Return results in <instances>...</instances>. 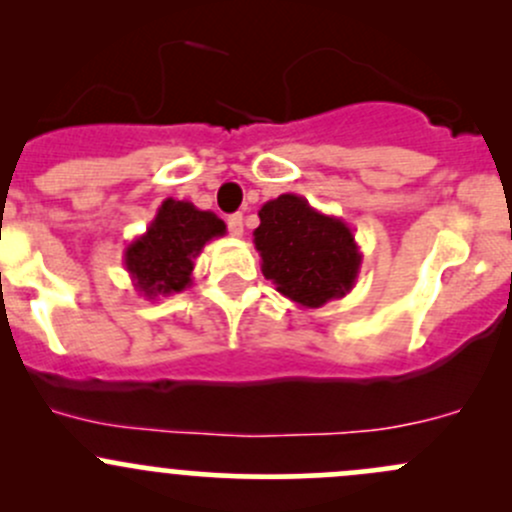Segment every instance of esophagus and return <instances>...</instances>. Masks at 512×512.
Wrapping results in <instances>:
<instances>
[{
    "label": "esophagus",
    "instance_id": "esophagus-1",
    "mask_svg": "<svg viewBox=\"0 0 512 512\" xmlns=\"http://www.w3.org/2000/svg\"><path fill=\"white\" fill-rule=\"evenodd\" d=\"M227 230H230V235L232 237H242V215L240 213H235V215H230V218H227Z\"/></svg>",
    "mask_w": 512,
    "mask_h": 512
}]
</instances>
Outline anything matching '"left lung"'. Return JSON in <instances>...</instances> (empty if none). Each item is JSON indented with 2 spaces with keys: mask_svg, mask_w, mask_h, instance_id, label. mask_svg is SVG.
Returning a JSON list of instances; mask_svg holds the SVG:
<instances>
[{
  "mask_svg": "<svg viewBox=\"0 0 512 512\" xmlns=\"http://www.w3.org/2000/svg\"><path fill=\"white\" fill-rule=\"evenodd\" d=\"M255 247L262 275L304 309L324 307L352 292L361 252L342 218L314 210L302 195L285 193L260 208Z\"/></svg>",
  "mask_w": 512,
  "mask_h": 512,
  "instance_id": "left-lung-1",
  "label": "left lung"
}]
</instances>
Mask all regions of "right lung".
<instances>
[{"mask_svg":"<svg viewBox=\"0 0 512 512\" xmlns=\"http://www.w3.org/2000/svg\"><path fill=\"white\" fill-rule=\"evenodd\" d=\"M225 223L188 200L165 198L148 230L128 242L123 265L146 299L168 297L193 285V267L203 247L225 235Z\"/></svg>","mask_w":512,"mask_h":512,"instance_id":"add662e5","label":"right lung"}]
</instances>
